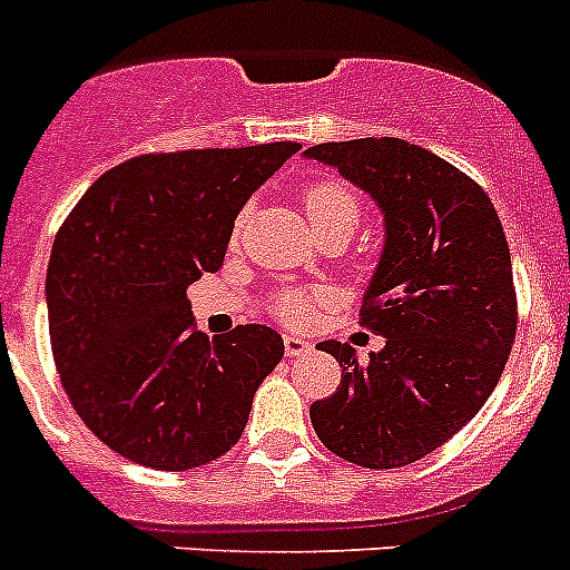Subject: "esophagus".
<instances>
[{
  "label": "esophagus",
  "instance_id": "34e87169",
  "mask_svg": "<svg viewBox=\"0 0 570 570\" xmlns=\"http://www.w3.org/2000/svg\"><path fill=\"white\" fill-rule=\"evenodd\" d=\"M282 342H285V356H305V353H311L313 350V344L307 342V338L294 336V333H285Z\"/></svg>",
  "mask_w": 570,
  "mask_h": 570
}]
</instances>
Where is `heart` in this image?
<instances>
[{"label": "heart", "mask_w": 570, "mask_h": 570, "mask_svg": "<svg viewBox=\"0 0 570 570\" xmlns=\"http://www.w3.org/2000/svg\"><path fill=\"white\" fill-rule=\"evenodd\" d=\"M302 206H305L307 220H311L313 232L320 234H353V228L358 226V217H362V200L347 183L336 180V177H327V180L311 183L302 197ZM245 220H248V212H243L234 223V232H243ZM279 316H285L288 322H296L305 316V299L302 296H282L279 305H276Z\"/></svg>", "instance_id": "b5f03b06"}]
</instances>
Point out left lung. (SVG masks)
<instances>
[{"mask_svg": "<svg viewBox=\"0 0 570 570\" xmlns=\"http://www.w3.org/2000/svg\"><path fill=\"white\" fill-rule=\"evenodd\" d=\"M302 155L338 169L384 217L362 296L364 325L384 347L358 362L350 344L320 342L342 381L311 406V424L356 466H406L466 426L498 387L517 331L503 226L472 177L410 140H342Z\"/></svg>", "mask_w": 570, "mask_h": 570, "instance_id": "obj_1", "label": "left lung"}]
</instances>
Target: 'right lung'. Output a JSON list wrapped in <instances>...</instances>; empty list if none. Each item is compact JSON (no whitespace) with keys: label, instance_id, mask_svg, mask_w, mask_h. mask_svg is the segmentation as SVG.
I'll return each instance as SVG.
<instances>
[{"label":"right lung","instance_id":"obj_1","mask_svg":"<svg viewBox=\"0 0 570 570\" xmlns=\"http://www.w3.org/2000/svg\"><path fill=\"white\" fill-rule=\"evenodd\" d=\"M299 149L276 140L129 158L59 228L45 282L56 370L112 452L186 472L239 441L285 344L265 325L208 342L186 291L220 271L237 214Z\"/></svg>","mask_w":570,"mask_h":570}]
</instances>
